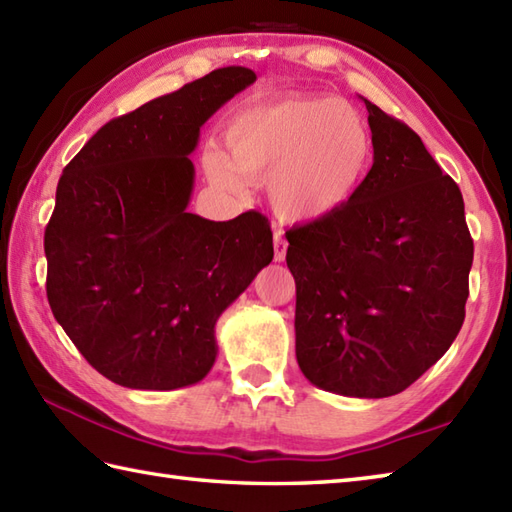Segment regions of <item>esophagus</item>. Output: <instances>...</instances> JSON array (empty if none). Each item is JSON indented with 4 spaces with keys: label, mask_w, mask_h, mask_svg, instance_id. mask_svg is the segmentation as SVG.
Segmentation results:
<instances>
[{
    "label": "esophagus",
    "mask_w": 512,
    "mask_h": 512,
    "mask_svg": "<svg viewBox=\"0 0 512 512\" xmlns=\"http://www.w3.org/2000/svg\"><path fill=\"white\" fill-rule=\"evenodd\" d=\"M286 250H288L286 237L281 235V231H275V262H284Z\"/></svg>",
    "instance_id": "1"
}]
</instances>
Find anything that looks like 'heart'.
Segmentation results:
<instances>
[{"label":"heart","mask_w":512,"mask_h":512,"mask_svg":"<svg viewBox=\"0 0 512 512\" xmlns=\"http://www.w3.org/2000/svg\"><path fill=\"white\" fill-rule=\"evenodd\" d=\"M224 138L228 158L206 151V178L231 193L244 189L242 177L270 180V204L292 224L323 220L350 204L376 156L365 116L328 96L295 94L244 107L228 121Z\"/></svg>","instance_id":"obj_1"}]
</instances>
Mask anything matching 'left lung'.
<instances>
[{"instance_id":"obj_1","label":"left lung","mask_w":512,"mask_h":512,"mask_svg":"<svg viewBox=\"0 0 512 512\" xmlns=\"http://www.w3.org/2000/svg\"><path fill=\"white\" fill-rule=\"evenodd\" d=\"M376 156L341 211L286 233L297 363L352 398L400 394L464 323L473 239L460 187L420 136L363 99Z\"/></svg>"}]
</instances>
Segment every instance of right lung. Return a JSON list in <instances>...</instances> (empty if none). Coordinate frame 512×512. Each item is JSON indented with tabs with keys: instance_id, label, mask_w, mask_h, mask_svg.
I'll return each instance as SVG.
<instances>
[{
	"instance_id": "1",
	"label": "right lung",
	"mask_w": 512,
	"mask_h": 512,
	"mask_svg": "<svg viewBox=\"0 0 512 512\" xmlns=\"http://www.w3.org/2000/svg\"><path fill=\"white\" fill-rule=\"evenodd\" d=\"M255 79L242 65L213 70L103 125L63 169L43 235L48 301L76 350L116 385L200 383L220 314L273 262L262 213H187L200 127Z\"/></svg>"
}]
</instances>
